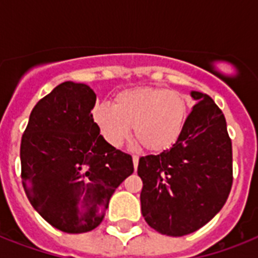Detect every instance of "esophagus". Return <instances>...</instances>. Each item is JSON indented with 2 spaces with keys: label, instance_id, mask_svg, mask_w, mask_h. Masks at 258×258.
I'll return each mask as SVG.
<instances>
[{
  "label": "esophagus",
  "instance_id": "1",
  "mask_svg": "<svg viewBox=\"0 0 258 258\" xmlns=\"http://www.w3.org/2000/svg\"><path fill=\"white\" fill-rule=\"evenodd\" d=\"M133 162H134V169L137 170L138 169V163H139V158L137 155H134L133 157Z\"/></svg>",
  "mask_w": 258,
  "mask_h": 258
}]
</instances>
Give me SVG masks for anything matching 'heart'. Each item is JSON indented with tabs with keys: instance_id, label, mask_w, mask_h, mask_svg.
Masks as SVG:
<instances>
[{
	"instance_id": "heart-1",
	"label": "heart",
	"mask_w": 258,
	"mask_h": 258,
	"mask_svg": "<svg viewBox=\"0 0 258 258\" xmlns=\"http://www.w3.org/2000/svg\"><path fill=\"white\" fill-rule=\"evenodd\" d=\"M95 124L112 147H120L134 134L146 150H169L183 133L187 104L184 97L166 88H134L115 97L113 107L99 104L93 108Z\"/></svg>"
}]
</instances>
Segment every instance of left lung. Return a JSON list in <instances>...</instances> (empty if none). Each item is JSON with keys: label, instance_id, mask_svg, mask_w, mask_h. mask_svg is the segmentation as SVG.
Segmentation results:
<instances>
[{"label": "left lung", "instance_id": "left-lung-1", "mask_svg": "<svg viewBox=\"0 0 258 258\" xmlns=\"http://www.w3.org/2000/svg\"><path fill=\"white\" fill-rule=\"evenodd\" d=\"M169 150L139 159L142 214L157 232L180 237L206 225L228 200L233 182L232 141L222 111L206 93Z\"/></svg>", "mask_w": 258, "mask_h": 258}]
</instances>
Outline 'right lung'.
Returning a JSON list of instances; mask_svg holds the SVG:
<instances>
[{"mask_svg": "<svg viewBox=\"0 0 258 258\" xmlns=\"http://www.w3.org/2000/svg\"><path fill=\"white\" fill-rule=\"evenodd\" d=\"M96 95L66 82L34 105L21 139L22 186L53 228L86 233L100 225L116 187L134 172L133 158L100 135Z\"/></svg>", "mask_w": 258, "mask_h": 258, "instance_id": "right-lung-1", "label": "right lung"}]
</instances>
